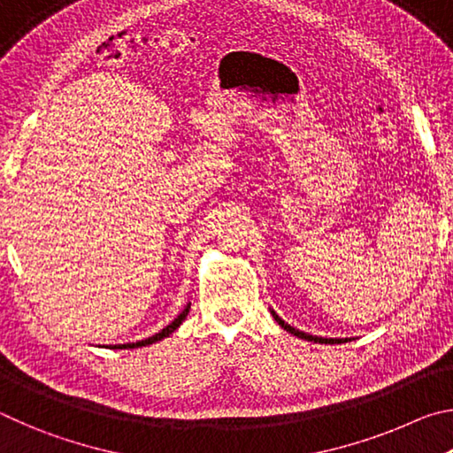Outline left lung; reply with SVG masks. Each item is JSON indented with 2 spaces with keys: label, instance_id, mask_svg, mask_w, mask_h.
Listing matches in <instances>:
<instances>
[{
  "label": "left lung",
  "instance_id": "8db88e82",
  "mask_svg": "<svg viewBox=\"0 0 453 453\" xmlns=\"http://www.w3.org/2000/svg\"><path fill=\"white\" fill-rule=\"evenodd\" d=\"M272 316H273V319L278 321V324H280L283 329H286V332L294 334V335H297V337H302V340H308V342H313V343H346V342H351V337H319V335L305 334V332H302V329H296V327H291L289 324H286V321H283L273 310H272Z\"/></svg>",
  "mask_w": 453,
  "mask_h": 453
}]
</instances>
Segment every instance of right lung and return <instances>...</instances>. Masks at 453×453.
<instances>
[{
    "label": "right lung",
    "instance_id": "obj_1",
    "mask_svg": "<svg viewBox=\"0 0 453 453\" xmlns=\"http://www.w3.org/2000/svg\"><path fill=\"white\" fill-rule=\"evenodd\" d=\"M189 305L191 303H188L186 308L181 310V313L178 318H175L170 326H165L162 332H157V334H153V335H150V337H145V340H140V342H134V343H116V346H110V349H134V348H143V346H150V343H156V342H162L164 337H167L170 334H173L175 329H178L180 326H181V321L186 319V316L189 313ZM107 348V346H105Z\"/></svg>",
    "mask_w": 453,
    "mask_h": 453
}]
</instances>
